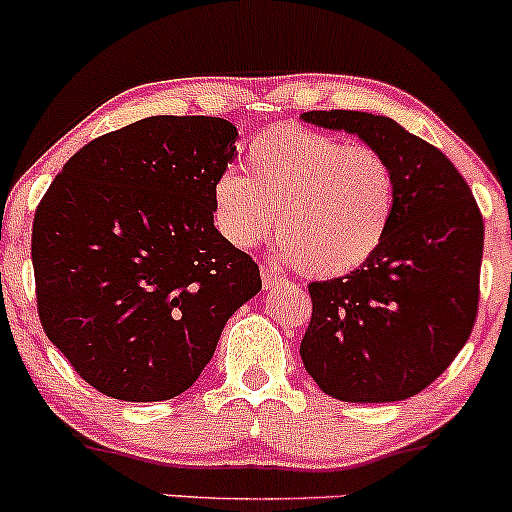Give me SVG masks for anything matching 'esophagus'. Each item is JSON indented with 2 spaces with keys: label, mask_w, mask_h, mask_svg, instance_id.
<instances>
[{
  "label": "esophagus",
  "mask_w": 512,
  "mask_h": 512,
  "mask_svg": "<svg viewBox=\"0 0 512 512\" xmlns=\"http://www.w3.org/2000/svg\"><path fill=\"white\" fill-rule=\"evenodd\" d=\"M261 280H263V287H266V290H271V287H278L280 283H283L285 278L280 273H275L273 268L261 266Z\"/></svg>",
  "instance_id": "34e87169"
}]
</instances>
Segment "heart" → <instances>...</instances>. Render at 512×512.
I'll list each match as a JSON object with an SVG mask.
<instances>
[{
  "label": "heart",
  "instance_id": "b5f03b06",
  "mask_svg": "<svg viewBox=\"0 0 512 512\" xmlns=\"http://www.w3.org/2000/svg\"><path fill=\"white\" fill-rule=\"evenodd\" d=\"M246 171L212 183V217L237 249L273 232L304 275L336 278L380 249L396 205L394 171L380 152L307 128H275L246 149Z\"/></svg>",
  "mask_w": 512,
  "mask_h": 512
}]
</instances>
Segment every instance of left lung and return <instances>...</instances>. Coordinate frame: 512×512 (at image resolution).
I'll return each mask as SVG.
<instances>
[{
  "label": "left lung",
  "instance_id": "1",
  "mask_svg": "<svg viewBox=\"0 0 512 512\" xmlns=\"http://www.w3.org/2000/svg\"><path fill=\"white\" fill-rule=\"evenodd\" d=\"M317 128L358 135L394 171L387 237L360 268L309 285L300 355L321 392L353 404L404 401L450 367L479 307L484 220L455 164L392 118L309 111Z\"/></svg>",
  "mask_w": 512,
  "mask_h": 512
}]
</instances>
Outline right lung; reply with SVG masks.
<instances>
[{
	"instance_id": "add662e5",
	"label": "right lung",
	"mask_w": 512,
	"mask_h": 512,
	"mask_svg": "<svg viewBox=\"0 0 512 512\" xmlns=\"http://www.w3.org/2000/svg\"><path fill=\"white\" fill-rule=\"evenodd\" d=\"M237 137L225 118H142L79 149L40 200V324L101 394L186 392L227 319L261 290L251 256L212 222V183Z\"/></svg>"
}]
</instances>
